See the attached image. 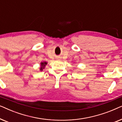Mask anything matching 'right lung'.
Listing matches in <instances>:
<instances>
[{"label":"right lung","instance_id":"obj_1","mask_svg":"<svg viewBox=\"0 0 122 122\" xmlns=\"http://www.w3.org/2000/svg\"><path fill=\"white\" fill-rule=\"evenodd\" d=\"M47 64V63L46 62V61H44V62H41V67H40V71H42L43 69H44V67L45 66H46V65Z\"/></svg>","mask_w":122,"mask_h":122}]
</instances>
